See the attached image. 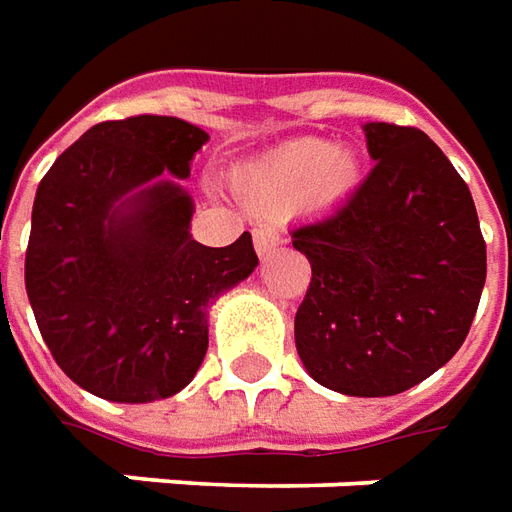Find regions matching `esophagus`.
<instances>
[{
  "label": "esophagus",
  "instance_id": "esophagus-1",
  "mask_svg": "<svg viewBox=\"0 0 512 512\" xmlns=\"http://www.w3.org/2000/svg\"><path fill=\"white\" fill-rule=\"evenodd\" d=\"M253 245H256V253L259 256H270L278 245H281V237L270 231V228H256L253 231Z\"/></svg>",
  "mask_w": 512,
  "mask_h": 512
}]
</instances>
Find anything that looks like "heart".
I'll return each instance as SVG.
<instances>
[{"instance_id":"obj_1","label":"heart","mask_w":512,"mask_h":512,"mask_svg":"<svg viewBox=\"0 0 512 512\" xmlns=\"http://www.w3.org/2000/svg\"><path fill=\"white\" fill-rule=\"evenodd\" d=\"M361 181L353 151L328 140H297L237 173L239 195L262 209H289L308 201L328 206L347 198Z\"/></svg>"}]
</instances>
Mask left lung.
I'll return each mask as SVG.
<instances>
[{"label": "left lung", "mask_w": 512, "mask_h": 512, "mask_svg": "<svg viewBox=\"0 0 512 512\" xmlns=\"http://www.w3.org/2000/svg\"><path fill=\"white\" fill-rule=\"evenodd\" d=\"M375 168L331 215L292 231L311 264L297 355L347 397L408 391L458 353L485 286L466 181L419 129L364 123Z\"/></svg>", "instance_id": "obj_1"}]
</instances>
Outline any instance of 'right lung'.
<instances>
[{
  "label": "right lung",
  "mask_w": 512,
  "mask_h": 512,
  "mask_svg": "<svg viewBox=\"0 0 512 512\" xmlns=\"http://www.w3.org/2000/svg\"><path fill=\"white\" fill-rule=\"evenodd\" d=\"M209 134L168 115L96 123L43 176L24 281L46 347L110 402L179 394L209 347V308L256 270L245 231L206 248L181 181Z\"/></svg>",
  "instance_id": "obj_1"
}]
</instances>
